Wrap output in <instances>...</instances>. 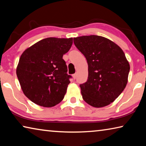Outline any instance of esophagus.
<instances>
[{
    "instance_id": "obj_1",
    "label": "esophagus",
    "mask_w": 146,
    "mask_h": 146,
    "mask_svg": "<svg viewBox=\"0 0 146 146\" xmlns=\"http://www.w3.org/2000/svg\"><path fill=\"white\" fill-rule=\"evenodd\" d=\"M72 76H73V79H75V78H76V75L75 73V74H73V75Z\"/></svg>"
}]
</instances>
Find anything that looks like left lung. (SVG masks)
I'll return each mask as SVG.
<instances>
[{
	"label": "left lung",
	"mask_w": 146,
	"mask_h": 146,
	"mask_svg": "<svg viewBox=\"0 0 146 146\" xmlns=\"http://www.w3.org/2000/svg\"><path fill=\"white\" fill-rule=\"evenodd\" d=\"M75 46L86 58L88 78L80 84L82 98L95 108L113 102L124 90L130 67L119 46L98 35L74 38Z\"/></svg>",
	"instance_id": "obj_1"
}]
</instances>
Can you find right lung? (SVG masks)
I'll list each match as a JSON object with an SVG mask.
<instances>
[{"label":"right lung","mask_w":146,"mask_h":146,"mask_svg":"<svg viewBox=\"0 0 146 146\" xmlns=\"http://www.w3.org/2000/svg\"><path fill=\"white\" fill-rule=\"evenodd\" d=\"M72 44V38H46L22 54L17 75L24 94L35 104L51 108L63 100L72 76L62 57Z\"/></svg>","instance_id":"1"}]
</instances>
